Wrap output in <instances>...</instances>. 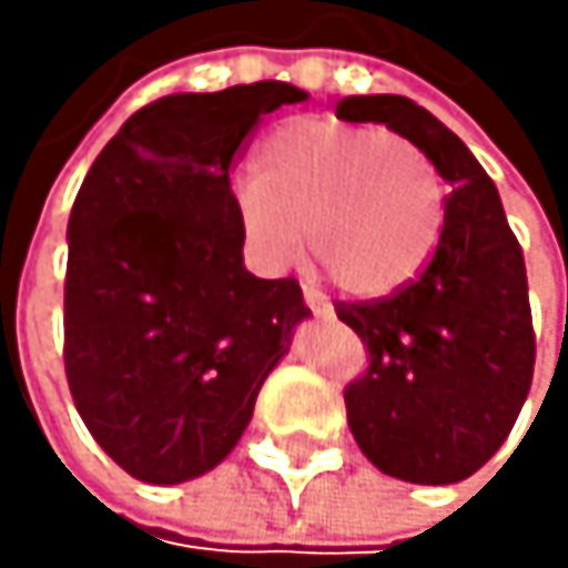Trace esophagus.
<instances>
[{
  "mask_svg": "<svg viewBox=\"0 0 568 568\" xmlns=\"http://www.w3.org/2000/svg\"><path fill=\"white\" fill-rule=\"evenodd\" d=\"M303 300H306V306L313 310V316H320V320H331L334 316V306H331V300H326L323 293H316V290H303Z\"/></svg>",
  "mask_w": 568,
  "mask_h": 568,
  "instance_id": "obj_1",
  "label": "esophagus"
}]
</instances>
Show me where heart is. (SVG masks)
Returning a JSON list of instances; mask_svg holds the SVG:
<instances>
[{
  "label": "heart",
  "instance_id": "heart-1",
  "mask_svg": "<svg viewBox=\"0 0 568 568\" xmlns=\"http://www.w3.org/2000/svg\"><path fill=\"white\" fill-rule=\"evenodd\" d=\"M255 258L286 268L303 252L354 296H385L416 275L443 227V193L423 152L371 125L296 119L258 149L255 176L231 186Z\"/></svg>",
  "mask_w": 568,
  "mask_h": 568
}]
</instances>
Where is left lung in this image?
<instances>
[{"mask_svg": "<svg viewBox=\"0 0 568 568\" xmlns=\"http://www.w3.org/2000/svg\"><path fill=\"white\" fill-rule=\"evenodd\" d=\"M344 122H378L436 166L449 193L426 272L388 300L337 303L371 364L347 426L382 474L456 484L505 446L531 388L528 275L494 180L433 112L402 94H351Z\"/></svg>", "mask_w": 568, "mask_h": 568, "instance_id": "left-lung-1", "label": "left lung"}]
</instances>
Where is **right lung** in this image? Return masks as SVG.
<instances>
[{
    "label": "right lung",
    "instance_id": "obj_1",
    "mask_svg": "<svg viewBox=\"0 0 568 568\" xmlns=\"http://www.w3.org/2000/svg\"><path fill=\"white\" fill-rule=\"evenodd\" d=\"M286 81L170 94L88 170L68 221L63 367L88 433L142 484L214 470L252 423L310 306L245 268L231 163Z\"/></svg>",
    "mask_w": 568,
    "mask_h": 568
}]
</instances>
